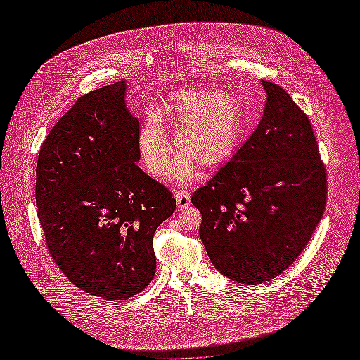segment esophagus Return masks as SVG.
Wrapping results in <instances>:
<instances>
[{
    "mask_svg": "<svg viewBox=\"0 0 360 360\" xmlns=\"http://www.w3.org/2000/svg\"><path fill=\"white\" fill-rule=\"evenodd\" d=\"M176 201H177L179 209H186V207L191 205V195H189V192L179 191L176 193Z\"/></svg>",
    "mask_w": 360,
    "mask_h": 360,
    "instance_id": "esophagus-1",
    "label": "esophagus"
}]
</instances>
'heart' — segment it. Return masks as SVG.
Wrapping results in <instances>:
<instances>
[{"label": "heart", "mask_w": 360, "mask_h": 360, "mask_svg": "<svg viewBox=\"0 0 360 360\" xmlns=\"http://www.w3.org/2000/svg\"><path fill=\"white\" fill-rule=\"evenodd\" d=\"M167 110L177 123L174 146L180 153L176 160V177L191 181L197 163L205 168L219 167L230 160L240 147L246 132V115L242 101L234 93L209 86L174 91ZM141 160L155 177H165L171 169V146L162 120L150 111L138 134Z\"/></svg>", "instance_id": "obj_1"}]
</instances>
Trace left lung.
Segmentation results:
<instances>
[{
    "label": "left lung",
    "mask_w": 360,
    "mask_h": 360,
    "mask_svg": "<svg viewBox=\"0 0 360 360\" xmlns=\"http://www.w3.org/2000/svg\"><path fill=\"white\" fill-rule=\"evenodd\" d=\"M261 84L267 101L254 134L192 195L213 266L246 285L274 279L296 261L328 200L308 115L284 89Z\"/></svg>",
    "instance_id": "1"
}]
</instances>
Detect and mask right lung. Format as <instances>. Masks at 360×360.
<instances>
[{
	"label": "right lung",
	"mask_w": 360,
	"mask_h": 360,
	"mask_svg": "<svg viewBox=\"0 0 360 360\" xmlns=\"http://www.w3.org/2000/svg\"><path fill=\"white\" fill-rule=\"evenodd\" d=\"M126 81L81 96L52 127L36 167L37 216L51 258L85 292L126 300L156 274L153 236L172 193L138 167L139 122Z\"/></svg>",
	"instance_id": "obj_1"
}]
</instances>
